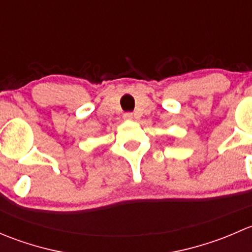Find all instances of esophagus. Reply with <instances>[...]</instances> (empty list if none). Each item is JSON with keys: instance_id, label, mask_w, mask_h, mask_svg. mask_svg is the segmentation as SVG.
Returning a JSON list of instances; mask_svg holds the SVG:
<instances>
[{"instance_id": "34e87169", "label": "esophagus", "mask_w": 252, "mask_h": 252, "mask_svg": "<svg viewBox=\"0 0 252 252\" xmlns=\"http://www.w3.org/2000/svg\"><path fill=\"white\" fill-rule=\"evenodd\" d=\"M123 118L126 119V121H131V119H133V113H130V112H128V113H124Z\"/></svg>"}]
</instances>
